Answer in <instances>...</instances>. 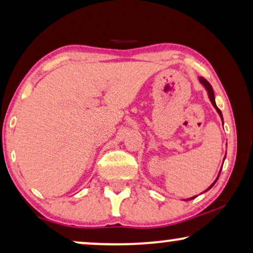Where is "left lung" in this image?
<instances>
[{
    "instance_id": "obj_1",
    "label": "left lung",
    "mask_w": 253,
    "mask_h": 253,
    "mask_svg": "<svg viewBox=\"0 0 253 253\" xmlns=\"http://www.w3.org/2000/svg\"><path fill=\"white\" fill-rule=\"evenodd\" d=\"M198 79H199V83H200V84H202V85L204 86V87H205L206 91H207V94H209V98H210V100H211V102H212L213 107H214V108H215V110H216V112H217V114H219V115H220V117H221V121H222V124H223V117H222V113H221V110H220L219 108H217V106H216V103H215V96H214V92H213V88H212V86H211L210 83L207 82L205 78H203V77H199ZM224 159H226V158H224ZM224 159H223V161H224ZM220 172H221V170L219 171V175H217V177H216L215 181H214V182L212 183V184L210 185V188H207V189H206L205 191H204V192L209 191V190H210L211 188H212V186H213L214 184H215L216 181H217V178H219V176H220ZM196 197H197V196H195V197H191V198H189V199H184V200H191V199H195Z\"/></svg>"
}]
</instances>
